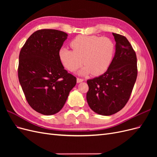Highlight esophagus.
I'll list each match as a JSON object with an SVG mask.
<instances>
[{"mask_svg": "<svg viewBox=\"0 0 157 157\" xmlns=\"http://www.w3.org/2000/svg\"><path fill=\"white\" fill-rule=\"evenodd\" d=\"M83 79H82V78H77V83H80V82H82L83 81Z\"/></svg>", "mask_w": 157, "mask_h": 157, "instance_id": "obj_1", "label": "esophagus"}]
</instances>
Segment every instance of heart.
I'll list each match as a JSON object with an SVG mask.
<instances>
[{
  "label": "heart",
  "mask_w": 157,
  "mask_h": 157,
  "mask_svg": "<svg viewBox=\"0 0 157 157\" xmlns=\"http://www.w3.org/2000/svg\"><path fill=\"white\" fill-rule=\"evenodd\" d=\"M70 46L73 51L66 48L59 50V59L63 67L71 72L84 64L78 72L80 75L92 73L99 76L105 73L111 64L115 49L109 38L86 35L76 36L71 41Z\"/></svg>",
  "instance_id": "obj_1"
}]
</instances>
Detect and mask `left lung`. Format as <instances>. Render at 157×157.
<instances>
[{"mask_svg":"<svg viewBox=\"0 0 157 157\" xmlns=\"http://www.w3.org/2000/svg\"><path fill=\"white\" fill-rule=\"evenodd\" d=\"M115 54L105 73L87 80L89 107L98 115H112L125 106L137 78V58L129 41L113 33Z\"/></svg>","mask_w":157,"mask_h":157,"instance_id":"1","label":"left lung"}]
</instances>
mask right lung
Listing matches in <instances>:
<instances>
[{
    "label": "right lung",
    "instance_id": "1",
    "mask_svg": "<svg viewBox=\"0 0 157 157\" xmlns=\"http://www.w3.org/2000/svg\"><path fill=\"white\" fill-rule=\"evenodd\" d=\"M67 36L56 29L36 31L19 56L18 78L23 93L29 105L42 115L58 113L77 83L59 59V51Z\"/></svg>",
    "mask_w": 157,
    "mask_h": 157
}]
</instances>
